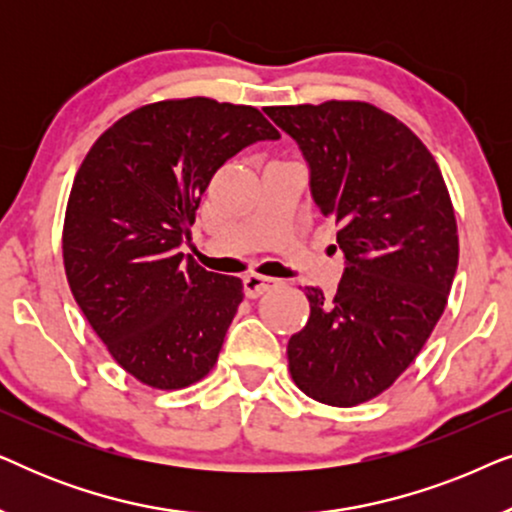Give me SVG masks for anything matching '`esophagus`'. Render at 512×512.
Listing matches in <instances>:
<instances>
[{
	"label": "esophagus",
	"instance_id": "obj_1",
	"mask_svg": "<svg viewBox=\"0 0 512 512\" xmlns=\"http://www.w3.org/2000/svg\"><path fill=\"white\" fill-rule=\"evenodd\" d=\"M275 284H277L275 279H270V277L247 275L244 277V293H247L249 298H258V296H263L265 291H270Z\"/></svg>",
	"mask_w": 512,
	"mask_h": 512
}]
</instances>
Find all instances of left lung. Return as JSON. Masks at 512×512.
I'll use <instances>...</instances> for the list:
<instances>
[{
    "label": "left lung",
    "mask_w": 512,
    "mask_h": 512,
    "mask_svg": "<svg viewBox=\"0 0 512 512\" xmlns=\"http://www.w3.org/2000/svg\"><path fill=\"white\" fill-rule=\"evenodd\" d=\"M265 114L298 142L347 261L333 298L305 289L310 319L286 347L291 377L314 401L352 408L401 377L445 312L459 263L450 193L422 139L373 104Z\"/></svg>",
    "instance_id": "left-lung-1"
}]
</instances>
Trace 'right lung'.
<instances>
[{"mask_svg": "<svg viewBox=\"0 0 512 512\" xmlns=\"http://www.w3.org/2000/svg\"><path fill=\"white\" fill-rule=\"evenodd\" d=\"M261 139L279 130L247 104L163 100L118 118L76 172L62 228L69 289L146 387H191L219 359L242 279L207 272L179 247L216 170Z\"/></svg>", "mask_w": 512, "mask_h": 512, "instance_id": "1", "label": "right lung"}]
</instances>
